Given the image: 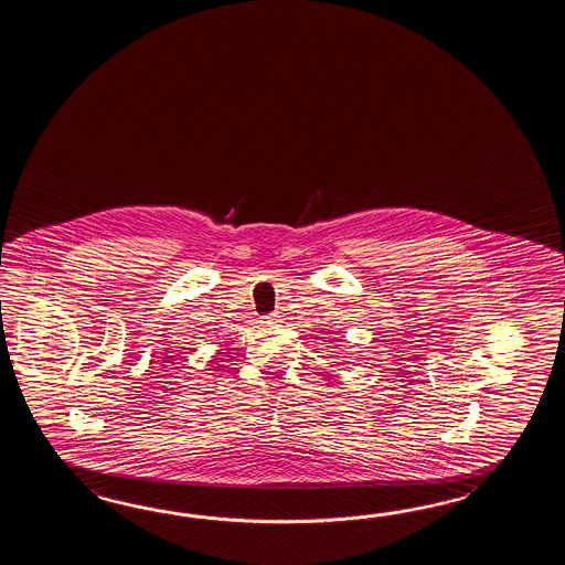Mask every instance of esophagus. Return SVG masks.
Instances as JSON below:
<instances>
[{
	"mask_svg": "<svg viewBox=\"0 0 565 565\" xmlns=\"http://www.w3.org/2000/svg\"><path fill=\"white\" fill-rule=\"evenodd\" d=\"M263 323L268 324H277L280 323V315L278 312H270V315H266V317H263Z\"/></svg>",
	"mask_w": 565,
	"mask_h": 565,
	"instance_id": "obj_1",
	"label": "esophagus"
}]
</instances>
